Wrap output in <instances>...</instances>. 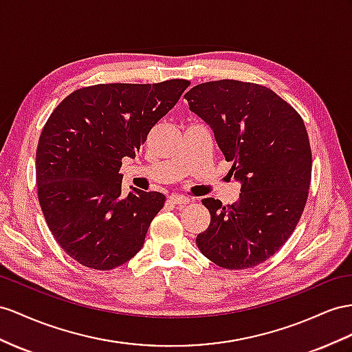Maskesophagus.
I'll return each mask as SVG.
<instances>
[{
  "label": "esophagus",
  "mask_w": 352,
  "mask_h": 352,
  "mask_svg": "<svg viewBox=\"0 0 352 352\" xmlns=\"http://www.w3.org/2000/svg\"><path fill=\"white\" fill-rule=\"evenodd\" d=\"M169 202H173V204H175V205H186V204L190 202V199H188L187 196L174 193V195L169 196Z\"/></svg>",
  "instance_id": "esophagus-1"
}]
</instances>
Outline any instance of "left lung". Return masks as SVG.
<instances>
[{"mask_svg":"<svg viewBox=\"0 0 352 352\" xmlns=\"http://www.w3.org/2000/svg\"><path fill=\"white\" fill-rule=\"evenodd\" d=\"M184 98L241 182L235 204L202 199L211 223L196 245L224 269L263 263L290 238L308 199L312 153L302 117L274 90L239 80L197 85Z\"/></svg>","mask_w":352,"mask_h":352,"instance_id":"obj_1","label":"left lung"}]
</instances>
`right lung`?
<instances>
[{"mask_svg":"<svg viewBox=\"0 0 352 352\" xmlns=\"http://www.w3.org/2000/svg\"><path fill=\"white\" fill-rule=\"evenodd\" d=\"M188 85H95L50 114L35 157L38 201L58 244L80 265L110 270L142 248L166 197L135 187L123 196L122 159L135 157Z\"/></svg>","mask_w":352,"mask_h":352,"instance_id":"right-lung-1","label":"right lung"}]
</instances>
